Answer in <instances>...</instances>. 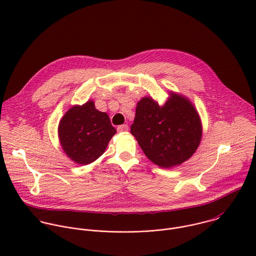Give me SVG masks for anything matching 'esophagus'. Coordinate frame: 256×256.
Wrapping results in <instances>:
<instances>
[{
  "label": "esophagus",
  "mask_w": 256,
  "mask_h": 256,
  "mask_svg": "<svg viewBox=\"0 0 256 256\" xmlns=\"http://www.w3.org/2000/svg\"><path fill=\"white\" fill-rule=\"evenodd\" d=\"M128 124H122L118 126V132H128Z\"/></svg>",
  "instance_id": "34e87169"
}]
</instances>
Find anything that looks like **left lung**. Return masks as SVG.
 <instances>
[{
    "label": "left lung",
    "mask_w": 256,
    "mask_h": 256,
    "mask_svg": "<svg viewBox=\"0 0 256 256\" xmlns=\"http://www.w3.org/2000/svg\"><path fill=\"white\" fill-rule=\"evenodd\" d=\"M163 106L144 97L136 105L130 132L153 163L169 168L190 159L202 138V124L194 105L171 93Z\"/></svg>",
    "instance_id": "8db88e82"
}]
</instances>
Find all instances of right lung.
Instances as JSON below:
<instances>
[{
	"instance_id": "right-lung-1",
	"label": "right lung",
	"mask_w": 256,
	"mask_h": 256,
	"mask_svg": "<svg viewBox=\"0 0 256 256\" xmlns=\"http://www.w3.org/2000/svg\"><path fill=\"white\" fill-rule=\"evenodd\" d=\"M116 132L107 114L97 110L93 101L72 107L58 124L60 142L64 153L82 165L98 159Z\"/></svg>"
}]
</instances>
